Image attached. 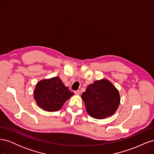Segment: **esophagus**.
I'll use <instances>...</instances> for the list:
<instances>
[{"instance_id": "34e87169", "label": "esophagus", "mask_w": 154, "mask_h": 154, "mask_svg": "<svg viewBox=\"0 0 154 154\" xmlns=\"http://www.w3.org/2000/svg\"><path fill=\"white\" fill-rule=\"evenodd\" d=\"M74 93H75V94L77 95H80L81 94V91L80 90H78L76 91H74Z\"/></svg>"}]
</instances>
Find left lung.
<instances>
[{
    "label": "left lung",
    "instance_id": "8db88e82",
    "mask_svg": "<svg viewBox=\"0 0 154 154\" xmlns=\"http://www.w3.org/2000/svg\"><path fill=\"white\" fill-rule=\"evenodd\" d=\"M88 114L98 119L112 116L120 103L119 91L109 80L103 78L88 85L82 93Z\"/></svg>",
    "mask_w": 154,
    "mask_h": 154
}]
</instances>
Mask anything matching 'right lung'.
<instances>
[{"label": "right lung", "mask_w": 154, "mask_h": 154, "mask_svg": "<svg viewBox=\"0 0 154 154\" xmlns=\"http://www.w3.org/2000/svg\"><path fill=\"white\" fill-rule=\"evenodd\" d=\"M34 99L45 111L55 112L62 108L66 101L74 95L59 77L44 79L36 83L33 92Z\"/></svg>", "instance_id": "add662e5"}]
</instances>
